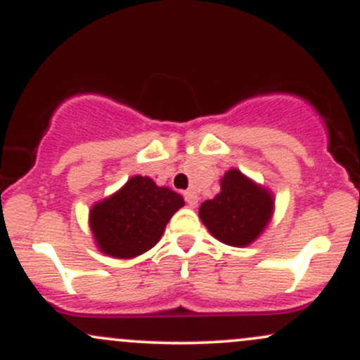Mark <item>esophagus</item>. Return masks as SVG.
Here are the masks:
<instances>
[{"instance_id":"1","label":"esophagus","mask_w":360,"mask_h":360,"mask_svg":"<svg viewBox=\"0 0 360 360\" xmlns=\"http://www.w3.org/2000/svg\"><path fill=\"white\" fill-rule=\"evenodd\" d=\"M184 200H186V203H188L189 206H191V208H196L198 206V201H200V198H198V194L194 193V191H191V189H189V191H186L184 193Z\"/></svg>"}]
</instances>
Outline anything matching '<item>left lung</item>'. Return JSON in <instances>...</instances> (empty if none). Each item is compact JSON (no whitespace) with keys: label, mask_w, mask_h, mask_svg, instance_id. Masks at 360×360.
Returning a JSON list of instances; mask_svg holds the SVG:
<instances>
[{"label":"left lung","mask_w":360,"mask_h":360,"mask_svg":"<svg viewBox=\"0 0 360 360\" xmlns=\"http://www.w3.org/2000/svg\"><path fill=\"white\" fill-rule=\"evenodd\" d=\"M274 213V194L238 169H229L220 181V193L200 206V218L217 240L232 247L255 242Z\"/></svg>","instance_id":"8db88e82"}]
</instances>
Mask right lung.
I'll use <instances>...</instances> for the list:
<instances>
[{
	"mask_svg": "<svg viewBox=\"0 0 360 360\" xmlns=\"http://www.w3.org/2000/svg\"><path fill=\"white\" fill-rule=\"evenodd\" d=\"M183 206V196L171 188L157 186L147 176H134L117 193L91 206L89 229L103 254L134 259L160 240L167 221Z\"/></svg>",
	"mask_w": 360,
	"mask_h": 360,
	"instance_id": "add662e5",
	"label": "right lung"
}]
</instances>
